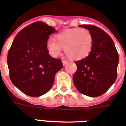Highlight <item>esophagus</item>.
I'll use <instances>...</instances> for the list:
<instances>
[{
	"label": "esophagus",
	"mask_w": 126,
	"mask_h": 126,
	"mask_svg": "<svg viewBox=\"0 0 126 126\" xmlns=\"http://www.w3.org/2000/svg\"><path fill=\"white\" fill-rule=\"evenodd\" d=\"M67 63H68V61H67V60H63V61H62V63H63V65L64 66L66 64H67Z\"/></svg>",
	"instance_id": "1"
}]
</instances>
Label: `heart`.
Instances as JSON below:
<instances>
[{"instance_id":"b5f03b06","label":"heart","mask_w":126,"mask_h":126,"mask_svg":"<svg viewBox=\"0 0 126 126\" xmlns=\"http://www.w3.org/2000/svg\"><path fill=\"white\" fill-rule=\"evenodd\" d=\"M57 39L50 38L47 49L52 57H57L64 48L65 54L72 59H81L90 54L93 45V36L86 29H67L57 35Z\"/></svg>"}]
</instances>
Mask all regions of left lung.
I'll use <instances>...</instances> for the list:
<instances>
[{
    "label": "left lung",
    "mask_w": 126,
    "mask_h": 126,
    "mask_svg": "<svg viewBox=\"0 0 126 126\" xmlns=\"http://www.w3.org/2000/svg\"><path fill=\"white\" fill-rule=\"evenodd\" d=\"M93 36L90 54L75 62L77 71L73 81L78 90L90 97L106 93L117 78L119 55L113 40L105 32L92 25H81Z\"/></svg>",
    "instance_id": "left-lung-1"
}]
</instances>
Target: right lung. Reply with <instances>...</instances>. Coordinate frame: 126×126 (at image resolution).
I'll list each match as a JSON object with an SVG mask.
<instances>
[{
  "mask_svg": "<svg viewBox=\"0 0 126 126\" xmlns=\"http://www.w3.org/2000/svg\"><path fill=\"white\" fill-rule=\"evenodd\" d=\"M56 30L36 21L15 36L7 56L10 79L22 93L40 96L48 92L55 74L63 67L60 59L49 55L47 42Z\"/></svg>",
  "mask_w": 126,
  "mask_h": 126,
  "instance_id": "obj_1",
  "label": "right lung"
}]
</instances>
